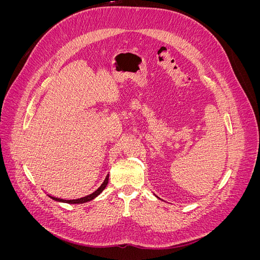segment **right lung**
Wrapping results in <instances>:
<instances>
[{
	"label": "right lung",
	"instance_id": "add662e5",
	"mask_svg": "<svg viewBox=\"0 0 260 260\" xmlns=\"http://www.w3.org/2000/svg\"><path fill=\"white\" fill-rule=\"evenodd\" d=\"M108 178H109V175L106 177V179L104 180V182L102 183V185L98 188L96 191H94L92 194H89L84 196V198H81V199H77V200H62V199H58V198H54V196H51L49 195L51 199H53L54 201H57V202H62V203H68V204H82V203H86L89 201H92L93 199H95L98 195H100L102 193V191L104 190V188L106 187L107 183H108Z\"/></svg>",
	"mask_w": 260,
	"mask_h": 260
}]
</instances>
